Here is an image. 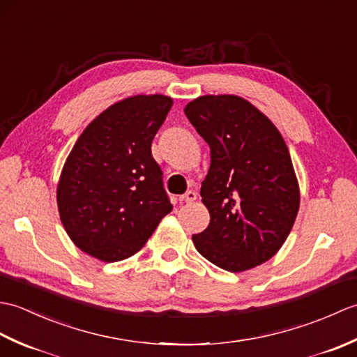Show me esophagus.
<instances>
[{
    "label": "esophagus",
    "mask_w": 357,
    "mask_h": 357,
    "mask_svg": "<svg viewBox=\"0 0 357 357\" xmlns=\"http://www.w3.org/2000/svg\"><path fill=\"white\" fill-rule=\"evenodd\" d=\"M196 198H198V195H196L195 192H187L185 195H183V196H181V198H179V201L181 202H193V201H196Z\"/></svg>",
    "instance_id": "esophagus-1"
}]
</instances>
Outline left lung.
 <instances>
[{"label": "left lung", "instance_id": "obj_1", "mask_svg": "<svg viewBox=\"0 0 357 357\" xmlns=\"http://www.w3.org/2000/svg\"><path fill=\"white\" fill-rule=\"evenodd\" d=\"M184 112L211 159L201 187L210 224L193 234V244L219 268H255L279 252L298 216L301 193L287 144L261 110L236 95H204Z\"/></svg>", "mask_w": 357, "mask_h": 357}]
</instances>
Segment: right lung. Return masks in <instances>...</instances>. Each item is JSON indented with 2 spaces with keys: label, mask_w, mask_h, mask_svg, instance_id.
<instances>
[{
  "label": "right lung",
  "mask_w": 357,
  "mask_h": 357,
  "mask_svg": "<svg viewBox=\"0 0 357 357\" xmlns=\"http://www.w3.org/2000/svg\"><path fill=\"white\" fill-rule=\"evenodd\" d=\"M165 95H135L100 113L67 156L59 218L82 252L102 262L138 253L173 206L151 141L170 112Z\"/></svg>",
  "instance_id": "right-lung-1"
}]
</instances>
